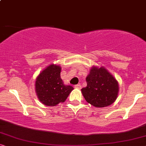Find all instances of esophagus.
<instances>
[{
  "label": "esophagus",
  "mask_w": 146,
  "mask_h": 146,
  "mask_svg": "<svg viewBox=\"0 0 146 146\" xmlns=\"http://www.w3.org/2000/svg\"><path fill=\"white\" fill-rule=\"evenodd\" d=\"M74 88H75L76 89H78V90H80V89H81V85L80 84H78L75 85V86H74Z\"/></svg>",
  "instance_id": "1"
}]
</instances>
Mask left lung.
<instances>
[{
    "instance_id": "left-lung-1",
    "label": "left lung",
    "mask_w": 146,
    "mask_h": 146,
    "mask_svg": "<svg viewBox=\"0 0 146 146\" xmlns=\"http://www.w3.org/2000/svg\"><path fill=\"white\" fill-rule=\"evenodd\" d=\"M86 80L87 86L81 91L88 103L96 108H103L111 105L116 100L118 82L105 68L93 66Z\"/></svg>"
}]
</instances>
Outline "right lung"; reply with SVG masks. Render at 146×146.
Masks as SVG:
<instances>
[{
  "label": "right lung",
  "mask_w": 146,
  "mask_h": 146,
  "mask_svg": "<svg viewBox=\"0 0 146 146\" xmlns=\"http://www.w3.org/2000/svg\"><path fill=\"white\" fill-rule=\"evenodd\" d=\"M60 72V66L52 64L42 71L36 79V93L40 102L45 106H55L64 102L73 90L72 86L64 84Z\"/></svg>",
  "instance_id": "obj_1"
}]
</instances>
